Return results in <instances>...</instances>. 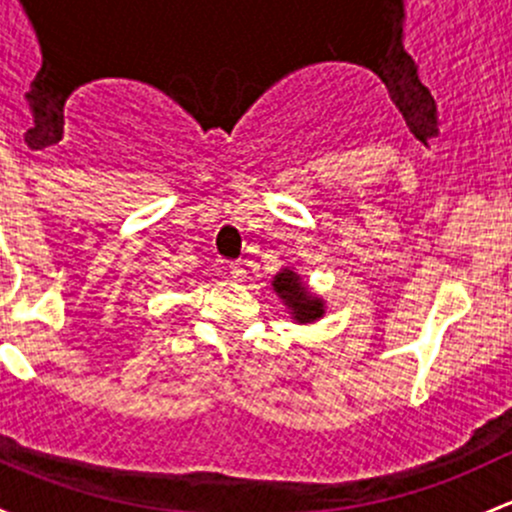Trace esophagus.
I'll return each mask as SVG.
<instances>
[{"label":"esophagus","mask_w":512,"mask_h":512,"mask_svg":"<svg viewBox=\"0 0 512 512\" xmlns=\"http://www.w3.org/2000/svg\"><path fill=\"white\" fill-rule=\"evenodd\" d=\"M228 272H230V277L235 279V282H242V277H245V270H242L240 262H230Z\"/></svg>","instance_id":"esophagus-1"}]
</instances>
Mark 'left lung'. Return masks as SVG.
I'll use <instances>...</instances> for the list:
<instances>
[{"label": "left lung", "instance_id": "1", "mask_svg": "<svg viewBox=\"0 0 512 512\" xmlns=\"http://www.w3.org/2000/svg\"><path fill=\"white\" fill-rule=\"evenodd\" d=\"M277 297L284 301V306L289 309L294 321L299 324H311V321L321 319L324 316V299L314 297L309 289L304 287L301 277L294 270H282L274 277L272 282Z\"/></svg>", "mask_w": 512, "mask_h": 512}]
</instances>
